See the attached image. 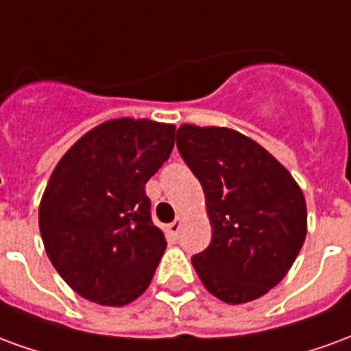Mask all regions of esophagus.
<instances>
[{
	"label": "esophagus",
	"instance_id": "obj_1",
	"mask_svg": "<svg viewBox=\"0 0 351 351\" xmlns=\"http://www.w3.org/2000/svg\"><path fill=\"white\" fill-rule=\"evenodd\" d=\"M180 229H182V218H176L173 223H169L167 231H169V235H171V239H176L178 233H180Z\"/></svg>",
	"mask_w": 351,
	"mask_h": 351
}]
</instances>
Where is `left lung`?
Returning <instances> with one entry per match:
<instances>
[{
    "label": "left lung",
    "mask_w": 351,
    "mask_h": 351,
    "mask_svg": "<svg viewBox=\"0 0 351 351\" xmlns=\"http://www.w3.org/2000/svg\"><path fill=\"white\" fill-rule=\"evenodd\" d=\"M182 160L205 191L213 241L191 258L203 286L220 301L243 304L280 284L306 237L299 184L256 141L229 128L184 123Z\"/></svg>",
    "instance_id": "8db88e82"
}]
</instances>
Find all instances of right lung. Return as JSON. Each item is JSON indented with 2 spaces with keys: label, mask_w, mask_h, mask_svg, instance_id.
Listing matches in <instances>:
<instances>
[{
  "label": "right lung",
  "mask_w": 351,
  "mask_h": 351,
  "mask_svg": "<svg viewBox=\"0 0 351 351\" xmlns=\"http://www.w3.org/2000/svg\"><path fill=\"white\" fill-rule=\"evenodd\" d=\"M175 125L118 118L64 154L39 205L47 256L73 291L105 306L145 293L167 248L145 184L167 161Z\"/></svg>",
  "instance_id": "add662e5"
}]
</instances>
